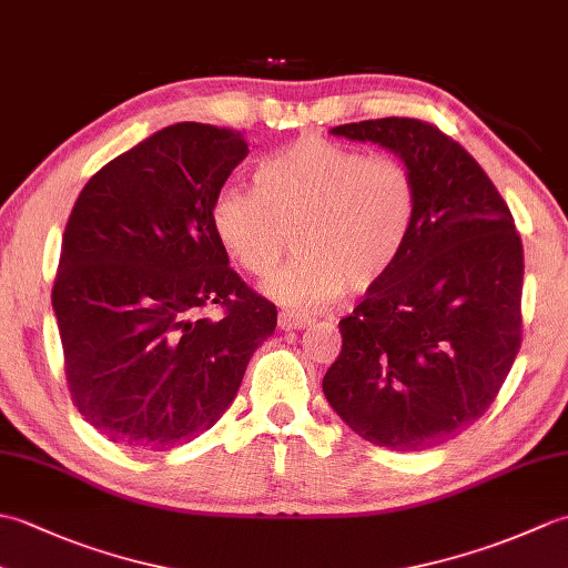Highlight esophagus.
Returning a JSON list of instances; mask_svg holds the SVG:
<instances>
[{
	"mask_svg": "<svg viewBox=\"0 0 568 568\" xmlns=\"http://www.w3.org/2000/svg\"><path fill=\"white\" fill-rule=\"evenodd\" d=\"M312 320L305 315H295V312H281L277 315V327L283 332H293V329H305Z\"/></svg>",
	"mask_w": 568,
	"mask_h": 568,
	"instance_id": "34e87169",
	"label": "esophagus"
}]
</instances>
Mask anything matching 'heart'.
<instances>
[{"label":"heart","instance_id":"heart-1","mask_svg":"<svg viewBox=\"0 0 568 568\" xmlns=\"http://www.w3.org/2000/svg\"><path fill=\"white\" fill-rule=\"evenodd\" d=\"M256 185L224 183L212 226L229 256L256 277L283 261L291 234L297 256L268 283L285 307L317 310L342 293L381 283L413 236L417 185L395 159L305 136L256 168Z\"/></svg>","mask_w":568,"mask_h":568}]
</instances>
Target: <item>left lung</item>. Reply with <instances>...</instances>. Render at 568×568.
I'll list each match as a JSON object with an SVG mask.
<instances>
[{
	"instance_id": "obj_1",
	"label": "left lung",
	"mask_w": 568,
	"mask_h": 568,
	"mask_svg": "<svg viewBox=\"0 0 568 568\" xmlns=\"http://www.w3.org/2000/svg\"><path fill=\"white\" fill-rule=\"evenodd\" d=\"M329 134L395 153L415 178L417 220L395 268L339 322L322 390L366 442L432 449L474 425L513 368L523 241L484 168L437 126L385 116Z\"/></svg>"
}]
</instances>
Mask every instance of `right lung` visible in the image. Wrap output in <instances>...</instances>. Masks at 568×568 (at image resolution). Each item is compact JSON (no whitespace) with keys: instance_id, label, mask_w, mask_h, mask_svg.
<instances>
[{"instance_id":"1","label":"right lung","mask_w":568,"mask_h":568,"mask_svg":"<svg viewBox=\"0 0 568 568\" xmlns=\"http://www.w3.org/2000/svg\"><path fill=\"white\" fill-rule=\"evenodd\" d=\"M248 155L241 131L180 122L82 187L53 312L72 403L114 444L168 452L232 405L277 310L229 268L212 202ZM216 304L220 318L201 312Z\"/></svg>"}]
</instances>
